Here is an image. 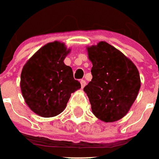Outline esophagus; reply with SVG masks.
Returning <instances> with one entry per match:
<instances>
[{"mask_svg":"<svg viewBox=\"0 0 159 159\" xmlns=\"http://www.w3.org/2000/svg\"><path fill=\"white\" fill-rule=\"evenodd\" d=\"M80 85H81V87L83 88V87L86 86V81H85L84 80H80Z\"/></svg>","mask_w":159,"mask_h":159,"instance_id":"esophagus-1","label":"esophagus"}]
</instances>
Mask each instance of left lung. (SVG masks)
<instances>
[{"label": "left lung", "instance_id": "8db88e82", "mask_svg": "<svg viewBox=\"0 0 159 159\" xmlns=\"http://www.w3.org/2000/svg\"><path fill=\"white\" fill-rule=\"evenodd\" d=\"M93 79L84 87L93 114L114 122L128 114L137 99L141 80L137 66L122 52L105 41L87 47Z\"/></svg>", "mask_w": 159, "mask_h": 159}]
</instances>
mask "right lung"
Here are the masks:
<instances>
[{
  "mask_svg": "<svg viewBox=\"0 0 159 159\" xmlns=\"http://www.w3.org/2000/svg\"><path fill=\"white\" fill-rule=\"evenodd\" d=\"M71 52L65 43H46L23 66L20 87L25 103L39 116L53 117L66 107L71 93L80 83L73 79L72 68L64 60Z\"/></svg>",
  "mask_w": 159,
  "mask_h": 159,
  "instance_id": "1",
  "label": "right lung"
}]
</instances>
